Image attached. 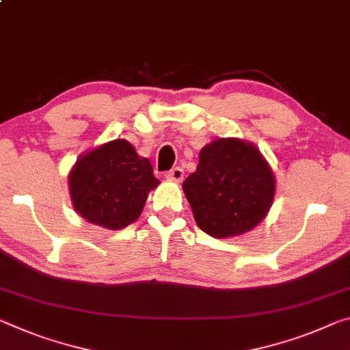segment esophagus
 Wrapping results in <instances>:
<instances>
[{"label": "esophagus", "instance_id": "34e87169", "mask_svg": "<svg viewBox=\"0 0 350 350\" xmlns=\"http://www.w3.org/2000/svg\"><path fill=\"white\" fill-rule=\"evenodd\" d=\"M165 177L168 180H173V182H182L184 180V170L179 168V166H176V168L170 170L168 173L165 174Z\"/></svg>", "mask_w": 350, "mask_h": 350}]
</instances>
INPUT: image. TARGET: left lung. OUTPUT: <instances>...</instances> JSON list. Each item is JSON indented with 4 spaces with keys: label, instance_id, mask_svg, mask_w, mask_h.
I'll return each instance as SVG.
<instances>
[{
    "label": "left lung",
    "instance_id": "obj_1",
    "mask_svg": "<svg viewBox=\"0 0 350 350\" xmlns=\"http://www.w3.org/2000/svg\"><path fill=\"white\" fill-rule=\"evenodd\" d=\"M182 188L205 234L229 238L262 223L274 201L275 177L252 143L218 138L201 149Z\"/></svg>",
    "mask_w": 350,
    "mask_h": 350
}]
</instances>
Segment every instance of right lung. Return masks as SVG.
<instances>
[{
  "label": "right lung",
  "mask_w": 350,
  "mask_h": 350,
  "mask_svg": "<svg viewBox=\"0 0 350 350\" xmlns=\"http://www.w3.org/2000/svg\"><path fill=\"white\" fill-rule=\"evenodd\" d=\"M159 184L151 162L121 138L81 155L68 176L76 212L88 223L110 230L137 221L149 191Z\"/></svg>",
  "instance_id": "obj_1"
}]
</instances>
